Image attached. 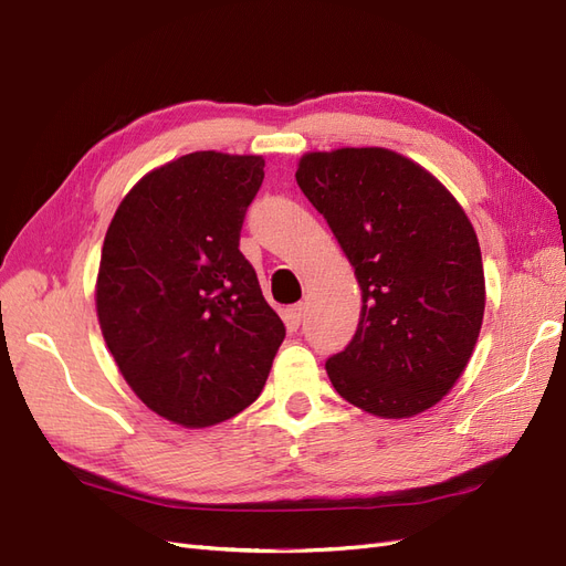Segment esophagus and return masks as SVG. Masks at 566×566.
Returning a JSON list of instances; mask_svg holds the SVG:
<instances>
[{"mask_svg":"<svg viewBox=\"0 0 566 566\" xmlns=\"http://www.w3.org/2000/svg\"><path fill=\"white\" fill-rule=\"evenodd\" d=\"M303 315H305V305L303 303L291 305L286 310V326H289V329H298L301 322H303Z\"/></svg>","mask_w":566,"mask_h":566,"instance_id":"34e87169","label":"esophagus"}]
</instances>
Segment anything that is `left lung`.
<instances>
[{
    "label": "left lung",
    "mask_w": 566,
    "mask_h": 566,
    "mask_svg": "<svg viewBox=\"0 0 566 566\" xmlns=\"http://www.w3.org/2000/svg\"><path fill=\"white\" fill-rule=\"evenodd\" d=\"M296 180L361 289L357 334L326 361L332 386L378 418L428 411L465 371L484 319L470 218L428 169L388 148L305 153Z\"/></svg>",
    "instance_id": "8db88e82"
}]
</instances>
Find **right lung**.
Masks as SVG:
<instances>
[{
	"mask_svg": "<svg viewBox=\"0 0 566 566\" xmlns=\"http://www.w3.org/2000/svg\"><path fill=\"white\" fill-rule=\"evenodd\" d=\"M261 155L199 150L145 174L105 232L96 315L140 402L190 430L244 411L284 340L242 256Z\"/></svg>",
	"mask_w": 566,
	"mask_h": 566,
	"instance_id": "1",
	"label": "right lung"
}]
</instances>
